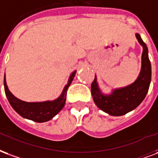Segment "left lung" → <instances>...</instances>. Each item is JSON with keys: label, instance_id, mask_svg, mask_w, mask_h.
<instances>
[{"label": "left lung", "instance_id": "left-lung-1", "mask_svg": "<svg viewBox=\"0 0 158 158\" xmlns=\"http://www.w3.org/2000/svg\"><path fill=\"white\" fill-rule=\"evenodd\" d=\"M135 37L140 45L143 47V51L140 75L135 82L127 87L114 89L109 95H104L101 93L97 82L96 76L91 86V93L95 104L110 115H124L137 108L144 100L150 87L152 66L148 57L147 46L141 40L139 33H135Z\"/></svg>", "mask_w": 158, "mask_h": 158}]
</instances>
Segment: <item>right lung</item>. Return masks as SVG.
Masks as SVG:
<instances>
[{
	"mask_svg": "<svg viewBox=\"0 0 158 158\" xmlns=\"http://www.w3.org/2000/svg\"><path fill=\"white\" fill-rule=\"evenodd\" d=\"M77 71H73L70 76L68 83L64 87L61 95L58 98L53 101H45V102H36V103H28L18 99V98L12 94L8 89L6 76L4 77V88L9 103L18 114L27 119H31L33 121L38 123H43L50 120L58 114L65 106L66 99V93L69 86L73 81Z\"/></svg>",
	"mask_w": 158,
	"mask_h": 158,
	"instance_id": "add662e5",
	"label": "right lung"
}]
</instances>
